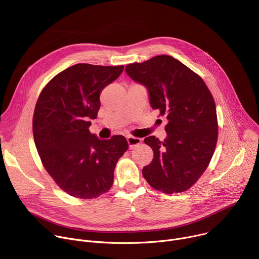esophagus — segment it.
I'll list each match as a JSON object with an SVG mask.
<instances>
[{
    "label": "esophagus",
    "instance_id": "obj_1",
    "mask_svg": "<svg viewBox=\"0 0 259 259\" xmlns=\"http://www.w3.org/2000/svg\"><path fill=\"white\" fill-rule=\"evenodd\" d=\"M127 142L129 145V149H133L136 145H138L141 142V139L138 137H133V136H128L127 137Z\"/></svg>",
    "mask_w": 259,
    "mask_h": 259
}]
</instances>
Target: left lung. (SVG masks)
Returning <instances> with one entry per match:
<instances>
[{"label":"left lung","instance_id":"left-lung-1","mask_svg":"<svg viewBox=\"0 0 259 259\" xmlns=\"http://www.w3.org/2000/svg\"><path fill=\"white\" fill-rule=\"evenodd\" d=\"M127 75L149 92L150 104L165 116L167 137L144 138L154 159L142 169L151 187L166 194L190 189L208 167L218 135L216 106L196 72L169 55L131 63Z\"/></svg>","mask_w":259,"mask_h":259}]
</instances>
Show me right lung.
Instances as JSON below:
<instances>
[{
  "label": "right lung",
  "instance_id": "right-lung-1",
  "mask_svg": "<svg viewBox=\"0 0 259 259\" xmlns=\"http://www.w3.org/2000/svg\"><path fill=\"white\" fill-rule=\"evenodd\" d=\"M124 65H72L56 75L36 101L32 133L41 161L68 195L96 198L114 182L118 160L128 149L124 136L99 139L90 133L101 91L123 72Z\"/></svg>",
  "mask_w": 259,
  "mask_h": 259
}]
</instances>
